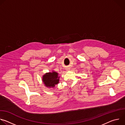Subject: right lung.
<instances>
[{"label":"right lung","instance_id":"add662e5","mask_svg":"<svg viewBox=\"0 0 125 125\" xmlns=\"http://www.w3.org/2000/svg\"><path fill=\"white\" fill-rule=\"evenodd\" d=\"M42 81L44 85L47 87H54L59 83V77L56 72L46 73L42 77Z\"/></svg>","mask_w":125,"mask_h":125}]
</instances>
